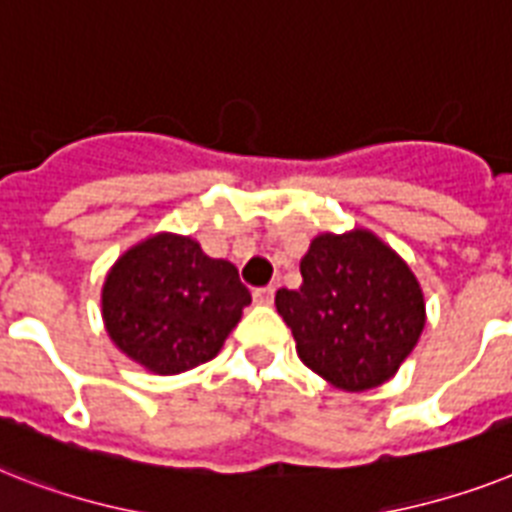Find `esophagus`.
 <instances>
[{
	"instance_id": "esophagus-1",
	"label": "esophagus",
	"mask_w": 512,
	"mask_h": 512,
	"mask_svg": "<svg viewBox=\"0 0 512 512\" xmlns=\"http://www.w3.org/2000/svg\"><path fill=\"white\" fill-rule=\"evenodd\" d=\"M273 294H276V289H273V286H260V289H255V292H252V297H255L257 305H273Z\"/></svg>"
}]
</instances>
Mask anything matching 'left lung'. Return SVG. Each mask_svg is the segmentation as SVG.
Wrapping results in <instances>:
<instances>
[{
	"label": "left lung",
	"instance_id": "left-lung-1",
	"mask_svg": "<svg viewBox=\"0 0 512 512\" xmlns=\"http://www.w3.org/2000/svg\"><path fill=\"white\" fill-rule=\"evenodd\" d=\"M302 286L278 289L299 360L344 392H365L397 373L426 326L410 265L376 234H321L299 263Z\"/></svg>",
	"mask_w": 512,
	"mask_h": 512
}]
</instances>
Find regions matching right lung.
Wrapping results in <instances>:
<instances>
[{"label": "right lung", "instance_id": "1", "mask_svg": "<svg viewBox=\"0 0 512 512\" xmlns=\"http://www.w3.org/2000/svg\"><path fill=\"white\" fill-rule=\"evenodd\" d=\"M252 302L239 270L191 236L155 234L118 257L102 286V318L123 355L160 376L213 360Z\"/></svg>", "mask_w": 512, "mask_h": 512}]
</instances>
